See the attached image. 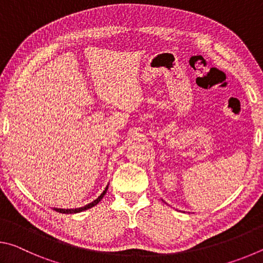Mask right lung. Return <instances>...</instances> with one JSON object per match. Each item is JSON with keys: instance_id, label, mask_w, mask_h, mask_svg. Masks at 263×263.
I'll return each mask as SVG.
<instances>
[{"instance_id": "1", "label": "right lung", "mask_w": 263, "mask_h": 263, "mask_svg": "<svg viewBox=\"0 0 263 263\" xmlns=\"http://www.w3.org/2000/svg\"><path fill=\"white\" fill-rule=\"evenodd\" d=\"M106 190H108V186H106L103 193H102V194L99 196V198H96L94 202L89 203V204H87V205H84V206H82V208H78V209H54V210H55L57 212H60V213H78V212L84 211V210H87V209H90V208H92L94 205H96V204L99 203L102 198H103V196L105 195Z\"/></svg>"}]
</instances>
